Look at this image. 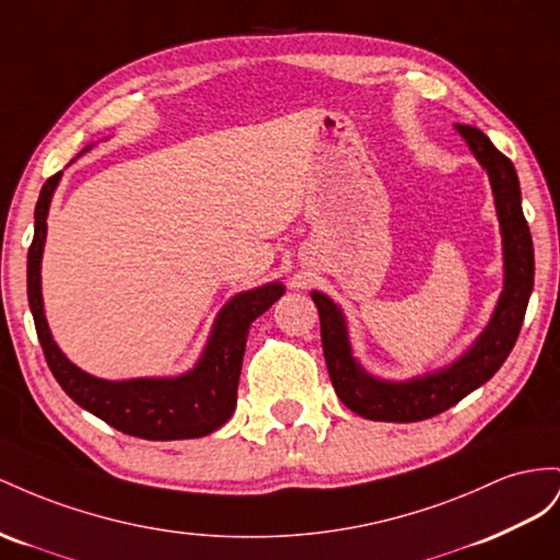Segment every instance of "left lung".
Wrapping results in <instances>:
<instances>
[{
    "label": "left lung",
    "instance_id": "1",
    "mask_svg": "<svg viewBox=\"0 0 560 560\" xmlns=\"http://www.w3.org/2000/svg\"><path fill=\"white\" fill-rule=\"evenodd\" d=\"M476 162L488 173L494 213L500 220L504 285L498 305L481 335L448 365L408 380L375 377L354 357L347 318L340 305L312 291V300L322 316V345L328 375L340 401L361 418L375 422H420L448 410L467 394L500 371L509 351L514 349L523 326L525 307L535 281V253L530 228L521 206V185L514 164L492 145L490 138L469 124H455Z\"/></svg>",
    "mask_w": 560,
    "mask_h": 560
}]
</instances>
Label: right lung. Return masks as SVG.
<instances>
[{
    "label": "right lung",
    "instance_id": "right-lung-1",
    "mask_svg": "<svg viewBox=\"0 0 560 560\" xmlns=\"http://www.w3.org/2000/svg\"><path fill=\"white\" fill-rule=\"evenodd\" d=\"M86 145L77 156L89 152ZM74 156V159H77ZM72 159V162H74ZM70 162V164H72ZM62 171L51 175L35 206V238L27 250V300L46 363L77 406L93 412L124 434L148 441L199 439L225 424L236 408V387L250 324L285 293L281 281L236 293L215 316L199 361L187 373L171 377L103 380L74 365L56 345L42 298V255L46 218Z\"/></svg>",
    "mask_w": 560,
    "mask_h": 560
}]
</instances>
